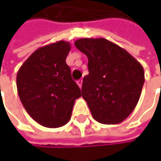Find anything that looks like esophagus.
I'll return each instance as SVG.
<instances>
[{
    "label": "esophagus",
    "mask_w": 161,
    "mask_h": 161,
    "mask_svg": "<svg viewBox=\"0 0 161 161\" xmlns=\"http://www.w3.org/2000/svg\"><path fill=\"white\" fill-rule=\"evenodd\" d=\"M77 84L80 88H81V86H82V80H79L77 81Z\"/></svg>",
    "instance_id": "esophagus-1"
}]
</instances>
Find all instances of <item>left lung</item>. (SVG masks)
I'll use <instances>...</instances> for the list:
<instances>
[{"mask_svg":"<svg viewBox=\"0 0 161 161\" xmlns=\"http://www.w3.org/2000/svg\"><path fill=\"white\" fill-rule=\"evenodd\" d=\"M74 45L89 60L81 95L93 118L104 125L120 124L139 101L143 67L126 50L105 38H80Z\"/></svg>","mask_w":161,"mask_h":161,"instance_id":"obj_1","label":"left lung"}]
</instances>
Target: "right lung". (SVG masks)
<instances>
[{"instance_id": "obj_1", "label": "right lung", "mask_w": 161, "mask_h": 161, "mask_svg": "<svg viewBox=\"0 0 161 161\" xmlns=\"http://www.w3.org/2000/svg\"><path fill=\"white\" fill-rule=\"evenodd\" d=\"M71 50L61 40L36 49L17 73V90L22 105L36 123L48 128L66 125L80 90L71 79L65 60Z\"/></svg>"}]
</instances>
